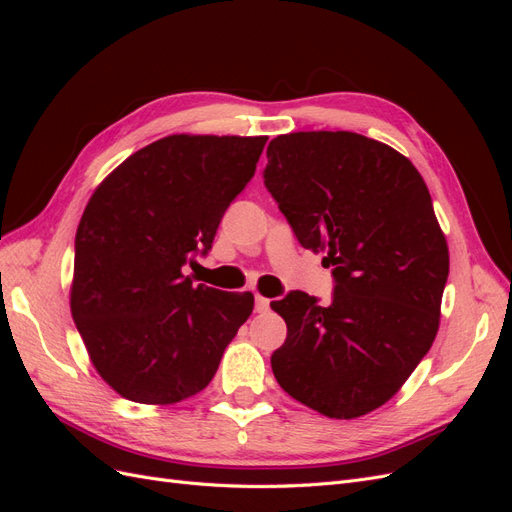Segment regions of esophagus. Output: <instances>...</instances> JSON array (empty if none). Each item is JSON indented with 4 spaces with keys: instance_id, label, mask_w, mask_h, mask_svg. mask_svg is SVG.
<instances>
[{
    "instance_id": "obj_1",
    "label": "esophagus",
    "mask_w": 512,
    "mask_h": 512,
    "mask_svg": "<svg viewBox=\"0 0 512 512\" xmlns=\"http://www.w3.org/2000/svg\"><path fill=\"white\" fill-rule=\"evenodd\" d=\"M269 309H271V301L267 297H260V294H256V312L267 314Z\"/></svg>"
}]
</instances>
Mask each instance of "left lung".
I'll return each instance as SVG.
<instances>
[{"instance_id":"1","label":"left lung","mask_w":512,"mask_h":512,"mask_svg":"<svg viewBox=\"0 0 512 512\" xmlns=\"http://www.w3.org/2000/svg\"><path fill=\"white\" fill-rule=\"evenodd\" d=\"M265 188L307 250L333 267L331 303L301 290L271 307L288 335L273 376L307 408L356 418L386 404L429 352L448 247L423 177L354 132H292L267 147Z\"/></svg>"}]
</instances>
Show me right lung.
Wrapping results in <instances>:
<instances>
[{"label": "right lung", "mask_w": 512, "mask_h": 512, "mask_svg": "<svg viewBox=\"0 0 512 512\" xmlns=\"http://www.w3.org/2000/svg\"><path fill=\"white\" fill-rule=\"evenodd\" d=\"M267 136L175 134L119 164L74 239L70 307L104 382L136 404H177L211 382L254 309L252 292L194 284Z\"/></svg>", "instance_id": "1"}]
</instances>
